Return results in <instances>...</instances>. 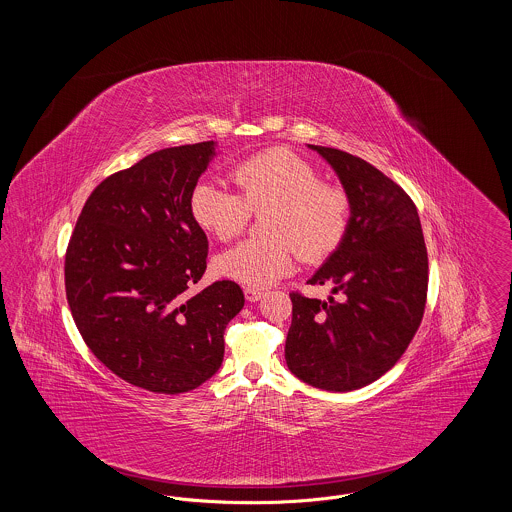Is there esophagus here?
Returning <instances> with one entry per match:
<instances>
[{
  "instance_id": "1",
  "label": "esophagus",
  "mask_w": 512,
  "mask_h": 512,
  "mask_svg": "<svg viewBox=\"0 0 512 512\" xmlns=\"http://www.w3.org/2000/svg\"><path fill=\"white\" fill-rule=\"evenodd\" d=\"M244 293L245 299H247V301H253V303L263 297V290H259V288H245Z\"/></svg>"
}]
</instances>
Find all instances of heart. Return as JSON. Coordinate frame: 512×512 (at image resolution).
<instances>
[{
	"instance_id": "b5f03b06",
	"label": "heart",
	"mask_w": 512,
	"mask_h": 512,
	"mask_svg": "<svg viewBox=\"0 0 512 512\" xmlns=\"http://www.w3.org/2000/svg\"><path fill=\"white\" fill-rule=\"evenodd\" d=\"M238 194L207 180L190 195L195 224L222 242L242 234L251 213H265L267 238H249L222 251L215 268L220 276L249 288H267L292 272L297 253L305 261L330 255L347 234L349 192L307 159L286 147H270L242 159L230 171Z\"/></svg>"
}]
</instances>
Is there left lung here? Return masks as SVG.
<instances>
[{
    "label": "left lung",
    "mask_w": 512,
    "mask_h": 512,
    "mask_svg": "<svg viewBox=\"0 0 512 512\" xmlns=\"http://www.w3.org/2000/svg\"><path fill=\"white\" fill-rule=\"evenodd\" d=\"M338 172L351 197L345 238L307 282L332 286L328 301L290 293L286 363L326 391L372 384L407 351L428 295V251L409 194L365 159L309 146Z\"/></svg>",
    "instance_id": "obj_1"
}]
</instances>
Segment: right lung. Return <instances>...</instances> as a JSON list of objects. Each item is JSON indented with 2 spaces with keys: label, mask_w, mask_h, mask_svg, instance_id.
Returning <instances> with one entry per match:
<instances>
[{
  "label": "right lung",
  "mask_w": 512,
  "mask_h": 512,
  "mask_svg": "<svg viewBox=\"0 0 512 512\" xmlns=\"http://www.w3.org/2000/svg\"><path fill=\"white\" fill-rule=\"evenodd\" d=\"M213 149L167 147L107 176L86 199L65 253L82 340L113 374L153 393L209 380L222 365L224 328L244 307L232 280L192 290L209 244L190 195Z\"/></svg>",
  "instance_id": "add662e5"
}]
</instances>
